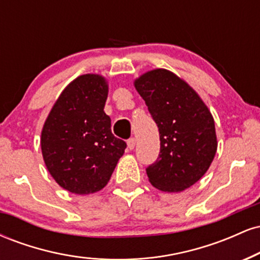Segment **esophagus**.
Returning a JSON list of instances; mask_svg holds the SVG:
<instances>
[{
	"label": "esophagus",
	"instance_id": "obj_1",
	"mask_svg": "<svg viewBox=\"0 0 260 260\" xmlns=\"http://www.w3.org/2000/svg\"><path fill=\"white\" fill-rule=\"evenodd\" d=\"M127 145H128V148L131 149V150H133L134 147H136V139H134V138L128 139L127 140Z\"/></svg>",
	"mask_w": 260,
	"mask_h": 260
}]
</instances>
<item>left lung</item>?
I'll list each match as a JSON object with an SVG mask.
<instances>
[{
    "mask_svg": "<svg viewBox=\"0 0 260 260\" xmlns=\"http://www.w3.org/2000/svg\"><path fill=\"white\" fill-rule=\"evenodd\" d=\"M160 133V154L147 169L156 189L178 193L197 183L210 168L217 150L210 110L184 79L155 68L134 79Z\"/></svg>",
    "mask_w": 260,
    "mask_h": 260,
    "instance_id": "1",
    "label": "left lung"
}]
</instances>
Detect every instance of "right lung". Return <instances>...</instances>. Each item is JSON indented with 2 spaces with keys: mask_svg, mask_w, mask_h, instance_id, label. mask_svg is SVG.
I'll use <instances>...</instances> for the list:
<instances>
[{
  "mask_svg": "<svg viewBox=\"0 0 260 260\" xmlns=\"http://www.w3.org/2000/svg\"><path fill=\"white\" fill-rule=\"evenodd\" d=\"M109 82L82 74L62 90L41 129V153L59 187L74 194L99 192L109 183L126 143L111 132L104 111Z\"/></svg>",
  "mask_w": 260,
  "mask_h": 260,
  "instance_id": "add662e5",
  "label": "right lung"
}]
</instances>
